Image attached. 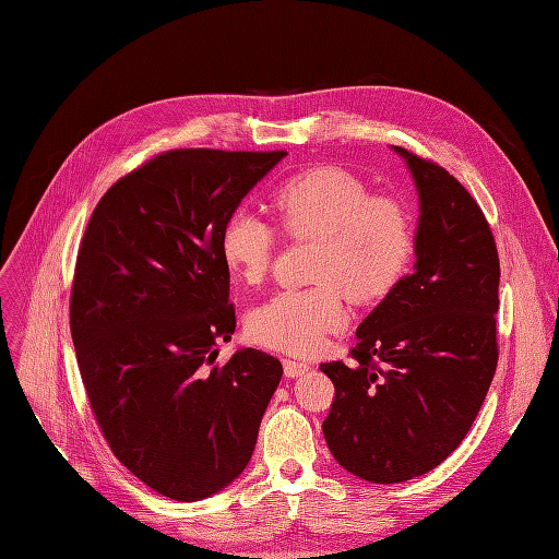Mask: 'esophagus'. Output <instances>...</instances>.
Wrapping results in <instances>:
<instances>
[{
    "instance_id": "1",
    "label": "esophagus",
    "mask_w": 559,
    "mask_h": 559,
    "mask_svg": "<svg viewBox=\"0 0 559 559\" xmlns=\"http://www.w3.org/2000/svg\"><path fill=\"white\" fill-rule=\"evenodd\" d=\"M283 369H285V376H287V378H299V376H304V373L310 369V365H308V362H301V360L285 358V360H283Z\"/></svg>"
}]
</instances>
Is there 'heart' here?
I'll use <instances>...</instances> for the list:
<instances>
[{
  "label": "heart",
  "mask_w": 559,
  "mask_h": 559,
  "mask_svg": "<svg viewBox=\"0 0 559 559\" xmlns=\"http://www.w3.org/2000/svg\"><path fill=\"white\" fill-rule=\"evenodd\" d=\"M283 228L317 240L312 281L304 289H281L249 314L253 342L287 356H312L329 335L346 326L344 295L356 304L383 299L405 274L415 240L403 205L371 197L358 176L340 167H317L292 176L272 194ZM274 228L251 211H235L219 238L230 274L258 283L272 262Z\"/></svg>",
  "instance_id": "1"
}]
</instances>
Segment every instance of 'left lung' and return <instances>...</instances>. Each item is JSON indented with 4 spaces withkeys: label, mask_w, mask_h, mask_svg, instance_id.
<instances>
[{
    "label": "left lung",
    "mask_w": 559,
    "mask_h": 559,
    "mask_svg": "<svg viewBox=\"0 0 559 559\" xmlns=\"http://www.w3.org/2000/svg\"><path fill=\"white\" fill-rule=\"evenodd\" d=\"M392 150L419 197L415 267L356 331V362H324L333 457L392 485L442 464L476 421L498 362V251L474 197L444 167Z\"/></svg>",
    "instance_id": "left-lung-1"
}]
</instances>
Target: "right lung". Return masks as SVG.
Masks as SVG:
<instances>
[{
    "label": "right lung",
    "instance_id": "right-lung-1",
    "mask_svg": "<svg viewBox=\"0 0 559 559\" xmlns=\"http://www.w3.org/2000/svg\"><path fill=\"white\" fill-rule=\"evenodd\" d=\"M287 152L176 150L117 181L76 255L70 329L93 413L115 457L171 501L238 478L283 376L230 342L226 219Z\"/></svg>",
    "mask_w": 559,
    "mask_h": 559
}]
</instances>
